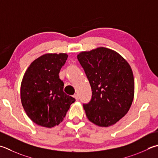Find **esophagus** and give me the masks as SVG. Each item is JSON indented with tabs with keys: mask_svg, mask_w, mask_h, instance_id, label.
<instances>
[{
	"mask_svg": "<svg viewBox=\"0 0 158 158\" xmlns=\"http://www.w3.org/2000/svg\"><path fill=\"white\" fill-rule=\"evenodd\" d=\"M74 97H75V99L77 100V101H78L79 100V95H78V94H74Z\"/></svg>",
	"mask_w": 158,
	"mask_h": 158,
	"instance_id": "obj_1",
	"label": "esophagus"
}]
</instances>
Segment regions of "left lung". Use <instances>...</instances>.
<instances>
[{
    "label": "left lung",
    "mask_w": 158,
    "mask_h": 158,
    "mask_svg": "<svg viewBox=\"0 0 158 158\" xmlns=\"http://www.w3.org/2000/svg\"><path fill=\"white\" fill-rule=\"evenodd\" d=\"M77 59L92 89L91 100L83 104L86 116L100 127L115 124L127 113L134 99L130 66L118 52L104 47L81 52Z\"/></svg>",
    "instance_id": "obj_1"
}]
</instances>
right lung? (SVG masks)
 I'll return each mask as SVG.
<instances>
[{
	"instance_id": "obj_1",
	"label": "right lung",
	"mask_w": 158,
	"mask_h": 158,
	"mask_svg": "<svg viewBox=\"0 0 158 158\" xmlns=\"http://www.w3.org/2000/svg\"><path fill=\"white\" fill-rule=\"evenodd\" d=\"M68 58L66 53L43 55L31 64L21 83L24 111L37 125L51 128L63 121L75 98L64 92L59 73Z\"/></svg>"
}]
</instances>
